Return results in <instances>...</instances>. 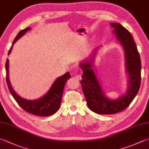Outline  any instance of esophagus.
Here are the masks:
<instances>
[{"label":"esophagus","instance_id":"34e87169","mask_svg":"<svg viewBox=\"0 0 149 149\" xmlns=\"http://www.w3.org/2000/svg\"><path fill=\"white\" fill-rule=\"evenodd\" d=\"M75 78L78 80H80L81 78H82V77H81V74H77L75 76Z\"/></svg>","mask_w":149,"mask_h":149}]
</instances>
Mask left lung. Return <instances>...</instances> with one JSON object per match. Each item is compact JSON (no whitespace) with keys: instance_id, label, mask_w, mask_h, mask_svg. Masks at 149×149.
<instances>
[{"instance_id":"8db88e82","label":"left lung","mask_w":149,"mask_h":149,"mask_svg":"<svg viewBox=\"0 0 149 149\" xmlns=\"http://www.w3.org/2000/svg\"><path fill=\"white\" fill-rule=\"evenodd\" d=\"M113 33L125 50L126 70L128 74V87L126 94L116 100H109L101 88L93 69V56L80 64L83 70L80 81L87 104L91 111L98 114L109 115L124 110L132 102L139 91L141 84V59L136 45L130 32L119 23H111Z\"/></svg>"}]
</instances>
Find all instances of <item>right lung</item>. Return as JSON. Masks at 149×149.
Returning <instances> with one entry per match:
<instances>
[{
    "label": "right lung",
    "instance_id": "add662e5",
    "mask_svg": "<svg viewBox=\"0 0 149 149\" xmlns=\"http://www.w3.org/2000/svg\"><path fill=\"white\" fill-rule=\"evenodd\" d=\"M30 27H27L24 30H21L18 33L17 36L14 39L12 46L10 47L8 55L10 54L13 45L21 36H23L27 31L30 30ZM6 82L8 89L14 99L17 102L20 107L25 111L34 116L47 117L55 113L60 108L61 98H62L64 86L67 80L71 78V74L69 72L63 74L61 77L58 78L55 82L53 83L49 91L45 95L35 100H29L22 99L13 91L9 80V60L7 59L6 62Z\"/></svg>",
    "mask_w": 149,
    "mask_h": 149
}]
</instances>
